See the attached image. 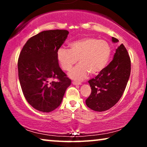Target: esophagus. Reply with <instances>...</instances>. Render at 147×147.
<instances>
[{
    "label": "esophagus",
    "mask_w": 147,
    "mask_h": 147,
    "mask_svg": "<svg viewBox=\"0 0 147 147\" xmlns=\"http://www.w3.org/2000/svg\"><path fill=\"white\" fill-rule=\"evenodd\" d=\"M72 84H74V85H81L82 83L80 82H76V81H73L72 82Z\"/></svg>",
    "instance_id": "1"
}]
</instances>
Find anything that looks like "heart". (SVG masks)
Masks as SVG:
<instances>
[{
    "label": "heart",
    "mask_w": 147,
    "mask_h": 147,
    "mask_svg": "<svg viewBox=\"0 0 147 147\" xmlns=\"http://www.w3.org/2000/svg\"><path fill=\"white\" fill-rule=\"evenodd\" d=\"M69 49L59 47L57 50V59L65 71H69L79 60L80 63L69 73L74 80L85 79L89 73L91 75L100 74L107 65L111 55L109 43L96 37L76 40L69 44Z\"/></svg>",
    "instance_id": "1"
}]
</instances>
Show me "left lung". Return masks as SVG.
I'll list each match as a JSON object with an SVG mask.
<instances>
[{
	"mask_svg": "<svg viewBox=\"0 0 147 147\" xmlns=\"http://www.w3.org/2000/svg\"><path fill=\"white\" fill-rule=\"evenodd\" d=\"M114 43L118 40L112 38ZM130 58L123 44L116 49L112 61L102 71L88 81L92 92L86 100L90 109L98 112L108 110L122 97L129 79Z\"/></svg>",
	"mask_w": 147,
	"mask_h": 147,
	"instance_id": "1",
	"label": "left lung"
}]
</instances>
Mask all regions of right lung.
<instances>
[{
    "label": "right lung",
    "mask_w": 147,
    "mask_h": 147,
    "mask_svg": "<svg viewBox=\"0 0 147 147\" xmlns=\"http://www.w3.org/2000/svg\"><path fill=\"white\" fill-rule=\"evenodd\" d=\"M68 34L67 30L42 31L30 38L20 53L18 72L22 91L28 103L39 111L56 109L71 84L57 59V50Z\"/></svg>",
    "instance_id": "obj_1"
}]
</instances>
